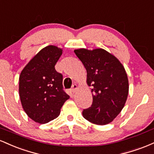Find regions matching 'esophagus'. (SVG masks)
Returning <instances> with one entry per match:
<instances>
[{"instance_id":"esophagus-1","label":"esophagus","mask_w":154,"mask_h":154,"mask_svg":"<svg viewBox=\"0 0 154 154\" xmlns=\"http://www.w3.org/2000/svg\"><path fill=\"white\" fill-rule=\"evenodd\" d=\"M77 84H74L73 85H72V91L73 92V93H75V92L77 91Z\"/></svg>"}]
</instances>
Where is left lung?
Here are the masks:
<instances>
[{
	"instance_id": "left-lung-1",
	"label": "left lung",
	"mask_w": 154,
	"mask_h": 154,
	"mask_svg": "<svg viewBox=\"0 0 154 154\" xmlns=\"http://www.w3.org/2000/svg\"><path fill=\"white\" fill-rule=\"evenodd\" d=\"M87 71L92 86L93 103L82 111L83 117L98 125L111 122L125 106L129 92L128 75L114 55L104 49L75 50Z\"/></svg>"
}]
</instances>
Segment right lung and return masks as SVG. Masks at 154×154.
<instances>
[{
  "label": "right lung",
  "instance_id": "1",
  "mask_svg": "<svg viewBox=\"0 0 154 154\" xmlns=\"http://www.w3.org/2000/svg\"><path fill=\"white\" fill-rule=\"evenodd\" d=\"M62 49L48 45L40 50L23 69L19 92L22 107L35 122L45 124L59 116L69 96L63 90V76L55 69Z\"/></svg>",
  "mask_w": 154,
  "mask_h": 154
}]
</instances>
